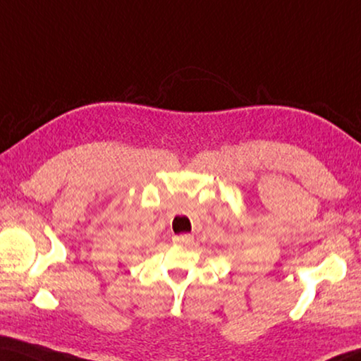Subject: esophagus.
<instances>
[{
    "instance_id": "34e87169",
    "label": "esophagus",
    "mask_w": 361,
    "mask_h": 361,
    "mask_svg": "<svg viewBox=\"0 0 361 361\" xmlns=\"http://www.w3.org/2000/svg\"><path fill=\"white\" fill-rule=\"evenodd\" d=\"M172 240L173 243H176V245H191L194 242V237L189 234H183V235H175Z\"/></svg>"
}]
</instances>
